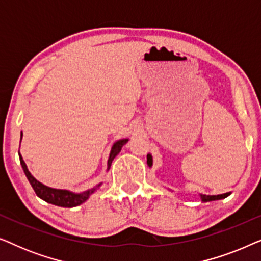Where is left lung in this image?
Instances as JSON below:
<instances>
[{
  "label": "left lung",
  "instance_id": "obj_1",
  "mask_svg": "<svg viewBox=\"0 0 261 261\" xmlns=\"http://www.w3.org/2000/svg\"><path fill=\"white\" fill-rule=\"evenodd\" d=\"M147 164L149 166L152 165V156L147 154ZM228 194H223V195H217V196H212V195H201V198L203 202H209V201H215V199H221L227 197Z\"/></svg>",
  "mask_w": 261,
  "mask_h": 261
}]
</instances>
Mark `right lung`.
I'll return each instance as SVG.
<instances>
[{"mask_svg": "<svg viewBox=\"0 0 261 261\" xmlns=\"http://www.w3.org/2000/svg\"><path fill=\"white\" fill-rule=\"evenodd\" d=\"M21 137H22V133H21ZM127 141L128 139H123V140H119L114 144L112 152H110L109 159H108V170L110 165H112V162L114 160V158L119 154V152L121 151V147H122ZM19 155H20V163L23 169V172L26 174L27 179L30 180V183L32 185V188H33V190L35 191V194H37L38 197H40L46 202L51 203V204L64 206V208H72V206H77L87 201L89 196L95 191V189H91V190L85 191L83 194H73V192H70L67 190H58V189H52V188L46 187V185L40 183V181L37 180L33 176H32L31 172L27 169L26 163L23 162L22 156H21V154Z\"/></svg>", "mask_w": 261, "mask_h": 261, "instance_id": "add662e5", "label": "right lung"}]
</instances>
